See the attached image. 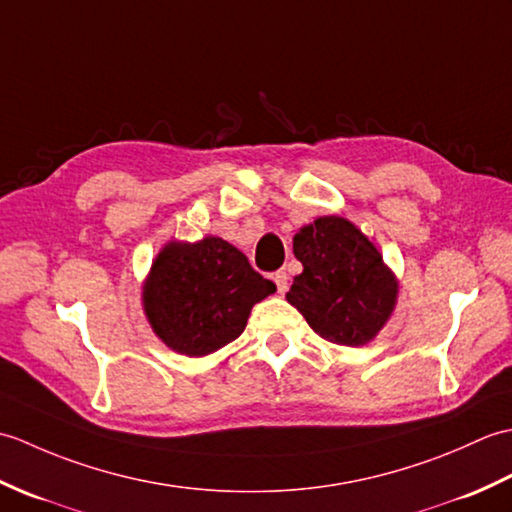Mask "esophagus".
Here are the masks:
<instances>
[{"mask_svg":"<svg viewBox=\"0 0 512 512\" xmlns=\"http://www.w3.org/2000/svg\"><path fill=\"white\" fill-rule=\"evenodd\" d=\"M273 279L277 284V290L281 292V295H284V292L288 290V273H286V270H279V273L273 275Z\"/></svg>","mask_w":512,"mask_h":512,"instance_id":"1","label":"esophagus"}]
</instances>
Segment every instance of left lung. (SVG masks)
<instances>
[{
  "label": "left lung",
  "mask_w": 512,
  "mask_h": 512,
  "mask_svg": "<svg viewBox=\"0 0 512 512\" xmlns=\"http://www.w3.org/2000/svg\"><path fill=\"white\" fill-rule=\"evenodd\" d=\"M303 273L286 299L321 339L336 345H365L389 319L396 279L376 246L336 215L303 226L292 239Z\"/></svg>",
  "instance_id": "1"
}]
</instances>
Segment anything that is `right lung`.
<instances>
[{
  "label": "right lung",
  "mask_w": 512,
  "mask_h": 512,
  "mask_svg": "<svg viewBox=\"0 0 512 512\" xmlns=\"http://www.w3.org/2000/svg\"><path fill=\"white\" fill-rule=\"evenodd\" d=\"M275 292L235 246L220 237L169 244L143 292L151 328L171 350L206 356L235 341L250 308Z\"/></svg>",
  "instance_id": "obj_1"
}]
</instances>
